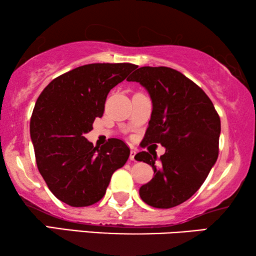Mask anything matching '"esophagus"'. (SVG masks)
<instances>
[{"label": "esophagus", "mask_w": 256, "mask_h": 256, "mask_svg": "<svg viewBox=\"0 0 256 256\" xmlns=\"http://www.w3.org/2000/svg\"><path fill=\"white\" fill-rule=\"evenodd\" d=\"M129 160H136V150H130V155H129Z\"/></svg>", "instance_id": "1"}]
</instances>
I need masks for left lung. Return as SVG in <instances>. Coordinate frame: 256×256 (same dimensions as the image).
Instances as JSON below:
<instances>
[{
    "mask_svg": "<svg viewBox=\"0 0 256 256\" xmlns=\"http://www.w3.org/2000/svg\"><path fill=\"white\" fill-rule=\"evenodd\" d=\"M127 80L141 84L152 102L143 141L166 148L160 158L146 152L136 155L154 170L140 197L152 208H174L198 191L216 162L219 115L204 90L174 68L144 66Z\"/></svg>",
    "mask_w": 256,
    "mask_h": 256,
    "instance_id": "1",
    "label": "left lung"
}]
</instances>
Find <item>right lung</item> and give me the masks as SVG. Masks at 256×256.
<instances>
[{"label": "right lung", "mask_w": 256, "mask_h": 256, "mask_svg": "<svg viewBox=\"0 0 256 256\" xmlns=\"http://www.w3.org/2000/svg\"><path fill=\"white\" fill-rule=\"evenodd\" d=\"M138 66L88 64L57 76L45 87L30 120L38 170L50 191L65 204L84 208L106 194L112 174L130 150L118 138L94 146L85 134L101 118L110 90Z\"/></svg>", "instance_id": "add662e5"}]
</instances>
